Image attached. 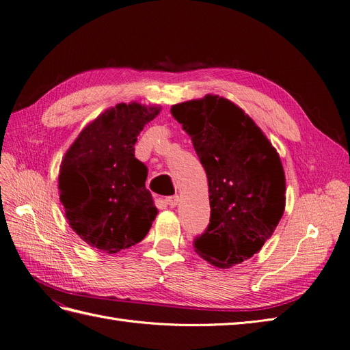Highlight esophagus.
Wrapping results in <instances>:
<instances>
[{
    "label": "esophagus",
    "instance_id": "obj_1",
    "mask_svg": "<svg viewBox=\"0 0 350 350\" xmlns=\"http://www.w3.org/2000/svg\"><path fill=\"white\" fill-rule=\"evenodd\" d=\"M165 203L170 206V208H176L177 203H178V196H170V198H165Z\"/></svg>",
    "mask_w": 350,
    "mask_h": 350
}]
</instances>
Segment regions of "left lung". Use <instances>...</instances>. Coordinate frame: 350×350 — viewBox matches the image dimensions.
<instances>
[{"label":"left lung","instance_id":"8db88e82","mask_svg":"<svg viewBox=\"0 0 350 350\" xmlns=\"http://www.w3.org/2000/svg\"><path fill=\"white\" fill-rule=\"evenodd\" d=\"M208 176L211 224L193 242L217 268L260 252L286 208V176L264 133L235 103L206 95L172 107Z\"/></svg>","mask_w":350,"mask_h":350}]
</instances>
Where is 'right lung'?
<instances>
[{"instance_id":"right-lung-1","label":"right lung","mask_w":350,"mask_h":350,"mask_svg":"<svg viewBox=\"0 0 350 350\" xmlns=\"http://www.w3.org/2000/svg\"><path fill=\"white\" fill-rule=\"evenodd\" d=\"M159 112V107L118 103L83 128L64 154L60 202L69 225L90 247L116 254L148 234L157 208L134 146Z\"/></svg>"}]
</instances>
